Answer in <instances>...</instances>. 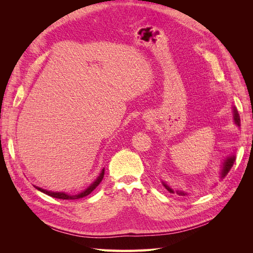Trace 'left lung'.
<instances>
[{
    "instance_id": "1",
    "label": "left lung",
    "mask_w": 253,
    "mask_h": 253,
    "mask_svg": "<svg viewBox=\"0 0 253 253\" xmlns=\"http://www.w3.org/2000/svg\"><path fill=\"white\" fill-rule=\"evenodd\" d=\"M233 119H234L235 125L240 126V125H241L240 115H239V113H237V111H236V109H235V108L233 109ZM234 160H235V155L229 156V157H227V158L224 160V164H223V167H221V171H220V178H224L225 176L228 174V172L230 171V169H231L232 166H233V164H234ZM163 185L165 186V188H166L168 191H169L170 193H174L173 189H171L169 186H168L166 182H164V181H163ZM176 193L179 194V195H187V193L182 192V191H178V190L176 191Z\"/></svg>"
}]
</instances>
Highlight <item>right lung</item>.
I'll return each mask as SVG.
<instances>
[{
    "label": "right lung",
    "mask_w": 253,
    "mask_h": 253,
    "mask_svg": "<svg viewBox=\"0 0 253 253\" xmlns=\"http://www.w3.org/2000/svg\"><path fill=\"white\" fill-rule=\"evenodd\" d=\"M103 176H104V169H102L101 173L99 174V176L97 177V179L91 183V185L85 189L84 191H82L81 193L79 194H67V193H64V192H51V191H47V190H44L42 188H39V187H36V189H38L39 191H41V192L47 194L51 197H55V198H59V200H78V198H82L84 196H87L88 194H90L93 191L97 188V186L99 185V183L101 182V180L103 179Z\"/></svg>",
    "instance_id": "1"
}]
</instances>
